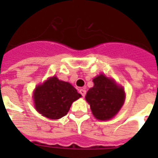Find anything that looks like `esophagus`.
<instances>
[{
	"instance_id": "obj_1",
	"label": "esophagus",
	"mask_w": 158,
	"mask_h": 158,
	"mask_svg": "<svg viewBox=\"0 0 158 158\" xmlns=\"http://www.w3.org/2000/svg\"><path fill=\"white\" fill-rule=\"evenodd\" d=\"M79 94H81L82 97H84L85 96V94H86V91L84 90V89H79Z\"/></svg>"
}]
</instances>
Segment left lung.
<instances>
[{"instance_id": "8db88e82", "label": "left lung", "mask_w": 158, "mask_h": 158, "mask_svg": "<svg viewBox=\"0 0 158 158\" xmlns=\"http://www.w3.org/2000/svg\"><path fill=\"white\" fill-rule=\"evenodd\" d=\"M94 86L88 91L86 101L98 120H110L120 110L125 101V92L112 79L103 74L94 79Z\"/></svg>"}]
</instances>
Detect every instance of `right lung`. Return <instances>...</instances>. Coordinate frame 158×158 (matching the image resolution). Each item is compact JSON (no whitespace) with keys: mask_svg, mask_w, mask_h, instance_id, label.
I'll return each instance as SVG.
<instances>
[{"mask_svg":"<svg viewBox=\"0 0 158 158\" xmlns=\"http://www.w3.org/2000/svg\"><path fill=\"white\" fill-rule=\"evenodd\" d=\"M81 97L71 84L54 76L36 88L33 99L36 110L46 117L56 120L69 111L70 106Z\"/></svg>","mask_w":158,"mask_h":158,"instance_id":"add662e5","label":"right lung"}]
</instances>
